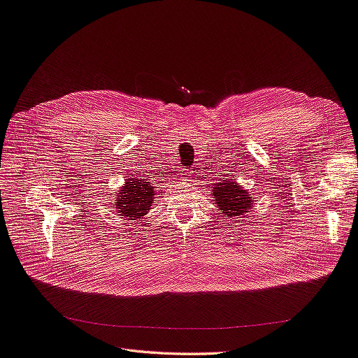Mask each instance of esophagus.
<instances>
[{"instance_id":"obj_1","label":"esophagus","mask_w":358,"mask_h":358,"mask_svg":"<svg viewBox=\"0 0 358 358\" xmlns=\"http://www.w3.org/2000/svg\"><path fill=\"white\" fill-rule=\"evenodd\" d=\"M180 179H182V180H189L188 171H183V173H180Z\"/></svg>"}]
</instances>
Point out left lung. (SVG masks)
Returning <instances> with one entry per match:
<instances>
[{"mask_svg":"<svg viewBox=\"0 0 358 358\" xmlns=\"http://www.w3.org/2000/svg\"><path fill=\"white\" fill-rule=\"evenodd\" d=\"M212 196H214V205L218 206L220 214L227 217L229 221L244 217L251 212L255 205L253 192L250 194L244 187H241L231 178V173H227V176L220 179V182L212 187Z\"/></svg>","mask_w":358,"mask_h":358,"instance_id":"1","label":"left lung"}]
</instances>
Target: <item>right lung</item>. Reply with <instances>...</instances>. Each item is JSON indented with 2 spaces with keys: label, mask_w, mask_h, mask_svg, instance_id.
<instances>
[{
  "label": "right lung",
  "mask_w": 358,
  "mask_h": 358,
  "mask_svg": "<svg viewBox=\"0 0 358 358\" xmlns=\"http://www.w3.org/2000/svg\"><path fill=\"white\" fill-rule=\"evenodd\" d=\"M152 183L141 176L127 179L114 199L115 209L122 218L137 220L148 214L157 194Z\"/></svg>",
  "instance_id": "obj_1"
}]
</instances>
